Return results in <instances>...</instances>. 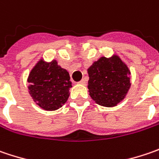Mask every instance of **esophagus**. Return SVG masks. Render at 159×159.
I'll list each match as a JSON object with an SVG mask.
<instances>
[{
  "mask_svg": "<svg viewBox=\"0 0 159 159\" xmlns=\"http://www.w3.org/2000/svg\"><path fill=\"white\" fill-rule=\"evenodd\" d=\"M79 84H86V80H85V79H82L79 82Z\"/></svg>",
  "mask_w": 159,
  "mask_h": 159,
  "instance_id": "1",
  "label": "esophagus"
}]
</instances>
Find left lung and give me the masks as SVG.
I'll list each match as a JSON object with an SVG mask.
<instances>
[{"instance_id": "1", "label": "left lung", "mask_w": 159, "mask_h": 159, "mask_svg": "<svg viewBox=\"0 0 159 159\" xmlns=\"http://www.w3.org/2000/svg\"><path fill=\"white\" fill-rule=\"evenodd\" d=\"M90 96L99 105L113 107L125 98L130 88V71L117 56L100 58L88 69Z\"/></svg>"}]
</instances>
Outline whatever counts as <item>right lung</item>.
Returning a JSON list of instances; mask_svg holds the SVG:
<instances>
[{
	"instance_id": "add662e5",
	"label": "right lung",
	"mask_w": 159,
	"mask_h": 159,
	"mask_svg": "<svg viewBox=\"0 0 159 159\" xmlns=\"http://www.w3.org/2000/svg\"><path fill=\"white\" fill-rule=\"evenodd\" d=\"M29 93L34 102L45 110H55L66 102L72 87L69 74L58 66L56 60L50 63L39 61L28 77Z\"/></svg>"
}]
</instances>
